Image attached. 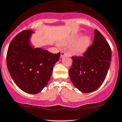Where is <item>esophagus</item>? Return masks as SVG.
Wrapping results in <instances>:
<instances>
[{"label": "esophagus", "mask_w": 122, "mask_h": 122, "mask_svg": "<svg viewBox=\"0 0 122 122\" xmlns=\"http://www.w3.org/2000/svg\"><path fill=\"white\" fill-rule=\"evenodd\" d=\"M66 55V53L64 52V51H61V57H63V56H65V55Z\"/></svg>", "instance_id": "obj_1"}]
</instances>
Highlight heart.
<instances>
[{
	"label": "heart",
	"mask_w": 122,
	"mask_h": 122,
	"mask_svg": "<svg viewBox=\"0 0 122 122\" xmlns=\"http://www.w3.org/2000/svg\"><path fill=\"white\" fill-rule=\"evenodd\" d=\"M82 34H78L65 38L61 42L62 46H67L73 43L69 49L70 53L73 55H78L84 53L88 47L90 43V38L88 37L83 38Z\"/></svg>",
	"instance_id": "1"
}]
</instances>
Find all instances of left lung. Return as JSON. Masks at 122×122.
<instances>
[{"label":"left lung","instance_id":"obj_1","mask_svg":"<svg viewBox=\"0 0 122 122\" xmlns=\"http://www.w3.org/2000/svg\"><path fill=\"white\" fill-rule=\"evenodd\" d=\"M94 38L82 56L72 57L73 63L69 71L70 78L77 89L84 93L96 91L100 87L107 76L112 50L102 34L94 30Z\"/></svg>","mask_w":122,"mask_h":122}]
</instances>
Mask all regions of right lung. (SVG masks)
<instances>
[{
  "label": "right lung",
  "instance_id": "obj_1",
  "mask_svg": "<svg viewBox=\"0 0 122 122\" xmlns=\"http://www.w3.org/2000/svg\"><path fill=\"white\" fill-rule=\"evenodd\" d=\"M34 32L28 30L16 35L10 42L6 56L8 71L13 81L21 90L35 94L49 82L55 64L61 53L53 54L31 45Z\"/></svg>",
  "mask_w": 122,
  "mask_h": 122
}]
</instances>
